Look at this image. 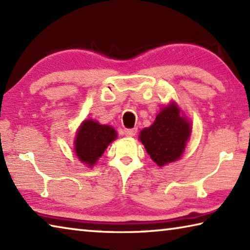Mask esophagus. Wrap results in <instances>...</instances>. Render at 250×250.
Returning <instances> with one entry per match:
<instances>
[{"label":"esophagus","mask_w":250,"mask_h":250,"mask_svg":"<svg viewBox=\"0 0 250 250\" xmlns=\"http://www.w3.org/2000/svg\"><path fill=\"white\" fill-rule=\"evenodd\" d=\"M124 133L126 135V137H133L137 133V129H125Z\"/></svg>","instance_id":"esophagus-1"}]
</instances>
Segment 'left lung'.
Masks as SVG:
<instances>
[{
  "mask_svg": "<svg viewBox=\"0 0 250 250\" xmlns=\"http://www.w3.org/2000/svg\"><path fill=\"white\" fill-rule=\"evenodd\" d=\"M191 134L188 121L172 104L161 110L150 128L140 132V140L150 158L160 167L173 162L183 153Z\"/></svg>",
  "mask_w": 250,
  "mask_h": 250,
  "instance_id": "left-lung-1",
  "label": "left lung"
}]
</instances>
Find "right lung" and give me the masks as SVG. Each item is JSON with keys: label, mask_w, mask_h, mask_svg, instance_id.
Here are the masks:
<instances>
[{"label": "right lung", "mask_w": 250, "mask_h": 250, "mask_svg": "<svg viewBox=\"0 0 250 250\" xmlns=\"http://www.w3.org/2000/svg\"><path fill=\"white\" fill-rule=\"evenodd\" d=\"M117 138L116 130L101 125L94 120H86L80 126L75 140V151L82 162L92 167L110 142Z\"/></svg>", "instance_id": "obj_1"}]
</instances>
